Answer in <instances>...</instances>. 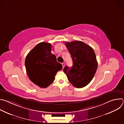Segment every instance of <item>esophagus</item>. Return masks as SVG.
Here are the masks:
<instances>
[{"instance_id": "esophagus-1", "label": "esophagus", "mask_w": 124, "mask_h": 124, "mask_svg": "<svg viewBox=\"0 0 124 124\" xmlns=\"http://www.w3.org/2000/svg\"><path fill=\"white\" fill-rule=\"evenodd\" d=\"M62 66H63V68H64V67L65 66V62L62 63Z\"/></svg>"}]
</instances>
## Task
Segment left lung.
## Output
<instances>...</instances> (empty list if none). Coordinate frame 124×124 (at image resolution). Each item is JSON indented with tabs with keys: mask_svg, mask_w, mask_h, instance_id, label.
Returning a JSON list of instances; mask_svg holds the SVG:
<instances>
[{
	"mask_svg": "<svg viewBox=\"0 0 124 124\" xmlns=\"http://www.w3.org/2000/svg\"><path fill=\"white\" fill-rule=\"evenodd\" d=\"M72 60L71 68L66 66L63 71L68 80L78 88L84 87L93 78L98 68L96 56L93 49L79 41L66 42Z\"/></svg>",
	"mask_w": 124,
	"mask_h": 124,
	"instance_id": "1",
	"label": "left lung"
}]
</instances>
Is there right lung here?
Here are the masks:
<instances>
[{"instance_id":"right-lung-1","label":"right lung","mask_w":124,"mask_h":124,"mask_svg":"<svg viewBox=\"0 0 124 124\" xmlns=\"http://www.w3.org/2000/svg\"><path fill=\"white\" fill-rule=\"evenodd\" d=\"M51 51L50 43L41 42L28 53L25 58V66L29 79L41 88L50 85L57 72L63 67Z\"/></svg>"}]
</instances>
